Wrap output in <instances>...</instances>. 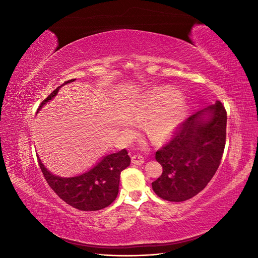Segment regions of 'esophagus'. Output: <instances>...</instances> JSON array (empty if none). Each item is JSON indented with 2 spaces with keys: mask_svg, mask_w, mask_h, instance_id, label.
I'll use <instances>...</instances> for the list:
<instances>
[{
  "mask_svg": "<svg viewBox=\"0 0 258 258\" xmlns=\"http://www.w3.org/2000/svg\"><path fill=\"white\" fill-rule=\"evenodd\" d=\"M131 161L134 165H137V166H141L142 163L144 162V158L142 157L141 155H134L131 157Z\"/></svg>",
  "mask_w": 258,
  "mask_h": 258,
  "instance_id": "1",
  "label": "esophagus"
}]
</instances>
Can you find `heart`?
I'll use <instances>...</instances> for the list:
<instances>
[{"label": "heart", "instance_id": "1", "mask_svg": "<svg viewBox=\"0 0 258 258\" xmlns=\"http://www.w3.org/2000/svg\"><path fill=\"white\" fill-rule=\"evenodd\" d=\"M177 96L176 90L172 88L166 87L155 90L135 107L131 117L134 119L140 118L151 111L157 110L148 117L145 129L152 139L165 138L178 126L186 114L185 101ZM159 107L162 108L160 110H158Z\"/></svg>", "mask_w": 258, "mask_h": 258}]
</instances>
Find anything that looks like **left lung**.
Masks as SVG:
<instances>
[{"instance_id": "8db88e82", "label": "left lung", "mask_w": 258, "mask_h": 258, "mask_svg": "<svg viewBox=\"0 0 258 258\" xmlns=\"http://www.w3.org/2000/svg\"><path fill=\"white\" fill-rule=\"evenodd\" d=\"M209 114L208 119L202 116ZM227 113L216 101L175 128L169 142L156 152L161 175L152 183L163 200L181 202L196 196L220 166L226 143Z\"/></svg>"}]
</instances>
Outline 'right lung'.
Here are the masks:
<instances>
[{
	"label": "right lung",
	"mask_w": 258,
	"mask_h": 258,
	"mask_svg": "<svg viewBox=\"0 0 258 258\" xmlns=\"http://www.w3.org/2000/svg\"><path fill=\"white\" fill-rule=\"evenodd\" d=\"M74 81H67L63 85ZM61 86L43 101L38 110L54 98ZM38 165L50 188L66 204L81 211H98L108 207L116 199L118 195L120 172L130 165V157L126 148H123L119 152L105 156L88 172L74 177H59L51 174L40 159Z\"/></svg>",
	"instance_id": "right-lung-1"
}]
</instances>
